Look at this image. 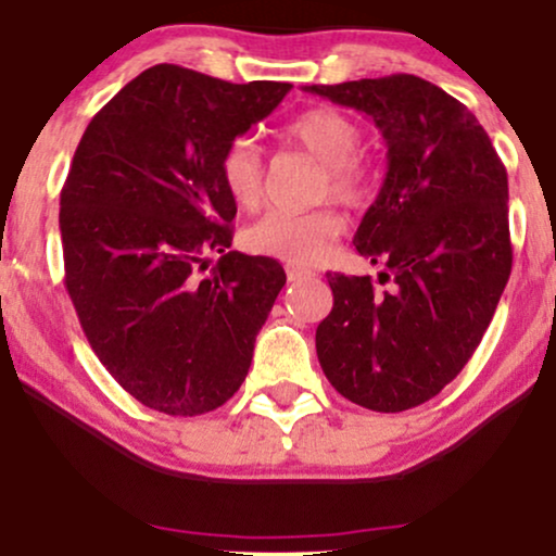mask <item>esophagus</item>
Wrapping results in <instances>:
<instances>
[{
    "label": "esophagus",
    "instance_id": "esophagus-1",
    "mask_svg": "<svg viewBox=\"0 0 556 556\" xmlns=\"http://www.w3.org/2000/svg\"><path fill=\"white\" fill-rule=\"evenodd\" d=\"M315 277V271H311V269H300V266H287V279H290V282H300V279H313Z\"/></svg>",
    "mask_w": 556,
    "mask_h": 556
}]
</instances>
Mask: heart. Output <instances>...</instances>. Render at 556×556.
<instances>
[{
    "label": "heart",
    "instance_id": "1",
    "mask_svg": "<svg viewBox=\"0 0 556 556\" xmlns=\"http://www.w3.org/2000/svg\"><path fill=\"white\" fill-rule=\"evenodd\" d=\"M287 138L326 164V189L346 205H359L369 192V168L359 156L362 130L346 112L313 108L285 128ZM220 179L230 200L241 207H256L264 194V156L254 138L230 140L220 159ZM343 233V217L333 207L292 210L274 207L245 230V243L292 266L313 264L326 254L330 241Z\"/></svg>",
    "mask_w": 556,
    "mask_h": 556
}]
</instances>
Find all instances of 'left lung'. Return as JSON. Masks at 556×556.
<instances>
[{
    "mask_svg": "<svg viewBox=\"0 0 556 556\" xmlns=\"http://www.w3.org/2000/svg\"><path fill=\"white\" fill-rule=\"evenodd\" d=\"M305 91L371 117L388 174L354 245L384 264L369 277L328 271L333 311L315 330L320 367L351 403L400 413L439 395L472 359L508 285V174L459 100L413 74Z\"/></svg>",
    "mask_w": 556,
    "mask_h": 556,
    "instance_id": "left-lung-1",
    "label": "left lung"
}]
</instances>
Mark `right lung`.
I'll list each match as a JSON object with an SVG mask.
<instances>
[{
    "mask_svg": "<svg viewBox=\"0 0 556 556\" xmlns=\"http://www.w3.org/2000/svg\"><path fill=\"white\" fill-rule=\"evenodd\" d=\"M290 89L159 63L76 146L61 189L63 282L104 369L151 410L202 416L249 375L287 274L230 251L236 202L220 159ZM210 253L222 258L205 275Z\"/></svg>",
    "mask_w": 556,
    "mask_h": 556,
    "instance_id": "1",
    "label": "right lung"
}]
</instances>
